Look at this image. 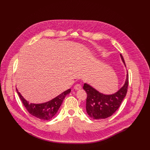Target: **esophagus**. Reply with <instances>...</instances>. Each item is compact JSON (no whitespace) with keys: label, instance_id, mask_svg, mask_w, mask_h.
Segmentation results:
<instances>
[{"label":"esophagus","instance_id":"34e87169","mask_svg":"<svg viewBox=\"0 0 150 150\" xmlns=\"http://www.w3.org/2000/svg\"><path fill=\"white\" fill-rule=\"evenodd\" d=\"M82 88V87H81V85H80V84H76V85H75V87H74V89L75 90H81Z\"/></svg>","mask_w":150,"mask_h":150}]
</instances>
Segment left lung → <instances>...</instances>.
I'll use <instances>...</instances> for the list:
<instances>
[{"label": "left lung", "instance_id": "left-lung-1", "mask_svg": "<svg viewBox=\"0 0 150 150\" xmlns=\"http://www.w3.org/2000/svg\"><path fill=\"white\" fill-rule=\"evenodd\" d=\"M121 59L126 67L124 59L120 54ZM128 74L123 86L116 93L105 94L97 91L88 83L83 84V89L87 94L86 110L88 115L94 119H103L111 116L120 107L127 90Z\"/></svg>", "mask_w": 150, "mask_h": 150}]
</instances>
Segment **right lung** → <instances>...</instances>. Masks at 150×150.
<instances>
[{"mask_svg":"<svg viewBox=\"0 0 150 150\" xmlns=\"http://www.w3.org/2000/svg\"><path fill=\"white\" fill-rule=\"evenodd\" d=\"M71 91V89H69L64 91L47 102L35 104L29 103L23 97L16 88L17 93L28 112L33 116L44 120H50L53 117L60 108L64 98L66 96L70 93Z\"/></svg>","mask_w":150,"mask_h":150,"instance_id":"add662e5","label":"right lung"}]
</instances>
